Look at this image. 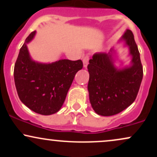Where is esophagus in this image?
<instances>
[{
	"mask_svg": "<svg viewBox=\"0 0 157 157\" xmlns=\"http://www.w3.org/2000/svg\"><path fill=\"white\" fill-rule=\"evenodd\" d=\"M89 56H88V55L85 56L83 60H82V63H83V67L84 68L87 67L88 64H89Z\"/></svg>",
	"mask_w": 157,
	"mask_h": 157,
	"instance_id": "34e87169",
	"label": "esophagus"
}]
</instances>
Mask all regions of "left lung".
Listing matches in <instances>:
<instances>
[{"label": "left lung", "mask_w": 157, "mask_h": 157, "mask_svg": "<svg viewBox=\"0 0 157 157\" xmlns=\"http://www.w3.org/2000/svg\"><path fill=\"white\" fill-rule=\"evenodd\" d=\"M120 41L128 47L131 57L129 66H115L113 48L108 54H94L88 65L89 100L94 111L101 116L115 115L131 105L137 96L143 77L140 52L132 32L126 29Z\"/></svg>", "instance_id": "8db88e82"}]
</instances>
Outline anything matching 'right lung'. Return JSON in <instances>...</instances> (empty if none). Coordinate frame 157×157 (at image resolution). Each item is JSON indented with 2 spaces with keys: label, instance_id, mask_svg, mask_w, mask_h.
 <instances>
[{
  "label": "right lung",
  "instance_id": "obj_1",
  "mask_svg": "<svg viewBox=\"0 0 157 157\" xmlns=\"http://www.w3.org/2000/svg\"><path fill=\"white\" fill-rule=\"evenodd\" d=\"M36 31L26 37L20 49L14 68V79L21 101L32 111L42 115L57 113L66 100L75 75L82 69L81 60L61 59L42 63L32 59L27 44Z\"/></svg>",
  "mask_w": 157,
  "mask_h": 157
}]
</instances>
